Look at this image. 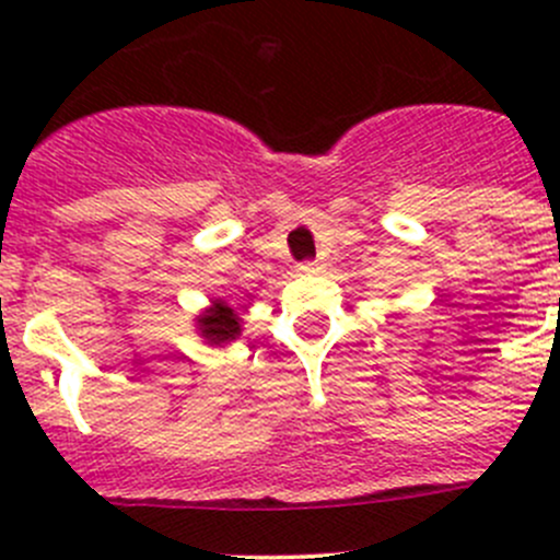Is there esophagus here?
<instances>
[{
  "instance_id": "obj_1",
  "label": "esophagus",
  "mask_w": 560,
  "mask_h": 560,
  "mask_svg": "<svg viewBox=\"0 0 560 560\" xmlns=\"http://www.w3.org/2000/svg\"><path fill=\"white\" fill-rule=\"evenodd\" d=\"M316 270H322L319 259H306V262L298 265V273H316Z\"/></svg>"
}]
</instances>
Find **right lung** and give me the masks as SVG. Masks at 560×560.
<instances>
[{"label":"right lung","instance_id":"obj_1","mask_svg":"<svg viewBox=\"0 0 560 560\" xmlns=\"http://www.w3.org/2000/svg\"><path fill=\"white\" fill-rule=\"evenodd\" d=\"M248 306H233L224 298H213L211 306L202 308L200 314L195 316L197 336L208 343V347H228L235 338L244 332V319H241V312H246Z\"/></svg>","mask_w":560,"mask_h":560}]
</instances>
